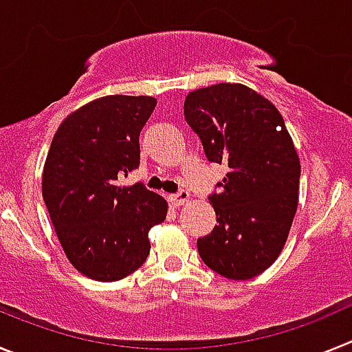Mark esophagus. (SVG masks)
<instances>
[{
  "label": "esophagus",
  "instance_id": "34e87169",
  "mask_svg": "<svg viewBox=\"0 0 352 352\" xmlns=\"http://www.w3.org/2000/svg\"><path fill=\"white\" fill-rule=\"evenodd\" d=\"M188 199H190V192L183 190V188L179 192H176V194L169 195L170 204H174V206H182V204H185Z\"/></svg>",
  "mask_w": 352,
  "mask_h": 352
}]
</instances>
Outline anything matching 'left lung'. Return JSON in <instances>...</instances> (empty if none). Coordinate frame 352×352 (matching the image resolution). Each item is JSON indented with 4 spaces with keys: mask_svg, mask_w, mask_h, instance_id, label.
I'll return each instance as SVG.
<instances>
[{
    "mask_svg": "<svg viewBox=\"0 0 352 352\" xmlns=\"http://www.w3.org/2000/svg\"><path fill=\"white\" fill-rule=\"evenodd\" d=\"M185 120L204 155L229 173L210 195L211 234L197 239L208 268L248 280L280 256L298 208L300 158L275 105L243 84H214L188 93Z\"/></svg>",
    "mask_w": 352,
    "mask_h": 352,
    "instance_id": "8db88e82",
    "label": "left lung"
}]
</instances>
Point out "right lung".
I'll use <instances>...</instances> for the list:
<instances>
[{"label": "right lung", "mask_w": 352, "mask_h": 352, "mask_svg": "<svg viewBox=\"0 0 352 352\" xmlns=\"http://www.w3.org/2000/svg\"><path fill=\"white\" fill-rule=\"evenodd\" d=\"M153 96L109 95L77 109L52 139L42 195L68 261L98 282L125 278L149 254V229L167 203L141 182L120 186L141 162L139 133Z\"/></svg>", "instance_id": "1"}]
</instances>
